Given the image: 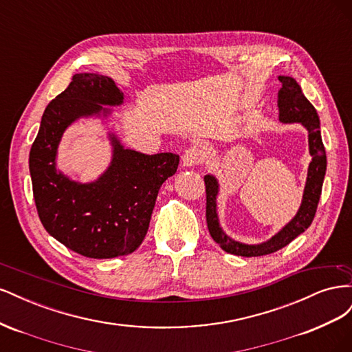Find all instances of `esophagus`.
Listing matches in <instances>:
<instances>
[{
  "mask_svg": "<svg viewBox=\"0 0 352 352\" xmlns=\"http://www.w3.org/2000/svg\"><path fill=\"white\" fill-rule=\"evenodd\" d=\"M202 157H204V154H202L199 148L192 146L185 151V154L182 157V164L185 167H194L202 162Z\"/></svg>",
  "mask_w": 352,
  "mask_h": 352,
  "instance_id": "obj_1",
  "label": "esophagus"
}]
</instances>
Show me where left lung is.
Here are the masks:
<instances>
[{"label": "left lung", "instance_id": "obj_1", "mask_svg": "<svg viewBox=\"0 0 352 352\" xmlns=\"http://www.w3.org/2000/svg\"><path fill=\"white\" fill-rule=\"evenodd\" d=\"M282 88L278 94V107H279V120L282 123H301L308 132V148H310L311 163L308 166L307 182L304 188V195L301 207L298 210L295 217L287 223L282 230L276 235L257 245L242 243L229 238L221 230L219 216H217V194L219 182L212 175H206V194H207V207L206 217L207 226L211 238L214 239L223 251L233 255H242V257H260L276 252L278 250L286 247L298 235L308 229L316 216V210L318 206V199L322 195V186L326 175V151L322 141L320 133V120L313 104L305 98L301 91V87L296 83L294 78L279 76Z\"/></svg>", "mask_w": 352, "mask_h": 352}]
</instances>
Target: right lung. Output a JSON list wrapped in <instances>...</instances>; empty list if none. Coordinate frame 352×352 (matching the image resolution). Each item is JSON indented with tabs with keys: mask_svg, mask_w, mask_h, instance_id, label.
<instances>
[{
	"mask_svg": "<svg viewBox=\"0 0 352 352\" xmlns=\"http://www.w3.org/2000/svg\"><path fill=\"white\" fill-rule=\"evenodd\" d=\"M124 97L109 76L78 73L44 111L29 154L32 189L45 230L69 250L89 258H114L142 243L160 186L173 176L179 155H146L124 148L109 133L113 158L91 184H79L57 172L63 133L80 117L105 116L102 105H120Z\"/></svg>",
	"mask_w": 352,
	"mask_h": 352,
	"instance_id": "1",
	"label": "right lung"
}]
</instances>
